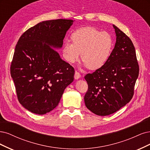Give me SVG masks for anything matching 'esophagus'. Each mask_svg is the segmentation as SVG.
<instances>
[{
    "label": "esophagus",
    "instance_id": "1",
    "mask_svg": "<svg viewBox=\"0 0 150 150\" xmlns=\"http://www.w3.org/2000/svg\"><path fill=\"white\" fill-rule=\"evenodd\" d=\"M81 77V75L80 74L79 72H78L77 71H75V75H74V78L75 80H78Z\"/></svg>",
    "mask_w": 150,
    "mask_h": 150
}]
</instances>
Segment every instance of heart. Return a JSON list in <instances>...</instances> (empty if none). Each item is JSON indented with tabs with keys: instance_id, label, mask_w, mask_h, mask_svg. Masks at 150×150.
I'll use <instances>...</instances> for the list:
<instances>
[{
	"instance_id": "b5f03b06",
	"label": "heart",
	"mask_w": 150,
	"mask_h": 150,
	"mask_svg": "<svg viewBox=\"0 0 150 150\" xmlns=\"http://www.w3.org/2000/svg\"><path fill=\"white\" fill-rule=\"evenodd\" d=\"M71 39L72 42L67 41L63 47L64 59L74 64L81 55L84 65L91 70L100 69L107 63L113 47V37L109 33L93 27L76 29L71 33Z\"/></svg>"
}]
</instances>
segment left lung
Instances as JSON below:
<instances>
[{"label":"left lung","instance_id":"1","mask_svg":"<svg viewBox=\"0 0 150 150\" xmlns=\"http://www.w3.org/2000/svg\"><path fill=\"white\" fill-rule=\"evenodd\" d=\"M113 27L117 38L108 61L93 74L85 76L88 85L84 96L85 106L99 116L112 114L129 102L139 75L132 40L117 26Z\"/></svg>","mask_w":150,"mask_h":150}]
</instances>
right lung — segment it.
<instances>
[{
    "label": "right lung",
    "instance_id": "right-lung-1",
    "mask_svg": "<svg viewBox=\"0 0 150 150\" xmlns=\"http://www.w3.org/2000/svg\"><path fill=\"white\" fill-rule=\"evenodd\" d=\"M73 23L67 19L42 21L17 42L11 74L19 102L32 113L44 115L54 110L74 81V69L55 50L62 47Z\"/></svg>",
    "mask_w": 150,
    "mask_h": 150
}]
</instances>
